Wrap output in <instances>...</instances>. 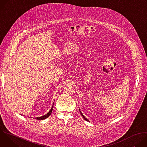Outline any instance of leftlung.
Masks as SVG:
<instances>
[{"label":"left lung","mask_w":147,"mask_h":147,"mask_svg":"<svg viewBox=\"0 0 147 147\" xmlns=\"http://www.w3.org/2000/svg\"><path fill=\"white\" fill-rule=\"evenodd\" d=\"M79 111H80V113H81V115H82V117H83V118H84V119H85V120H86V121H89V120H88V119H87V118H86V117H85V116H84V115H82V113H81V111H80V109H79Z\"/></svg>","instance_id":"obj_1"}]
</instances>
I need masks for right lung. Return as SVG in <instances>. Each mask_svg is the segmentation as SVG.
I'll return each mask as SVG.
<instances>
[{
  "label": "right lung",
  "mask_w": 147,
  "mask_h": 147,
  "mask_svg": "<svg viewBox=\"0 0 147 147\" xmlns=\"http://www.w3.org/2000/svg\"><path fill=\"white\" fill-rule=\"evenodd\" d=\"M53 106H52V108H51V110L49 111V112L47 115H44V116H40V117H36L35 119H37V120H44V119H47V117H48L51 115V113H52V110H53Z\"/></svg>",
  "instance_id": "obj_1"
}]
</instances>
